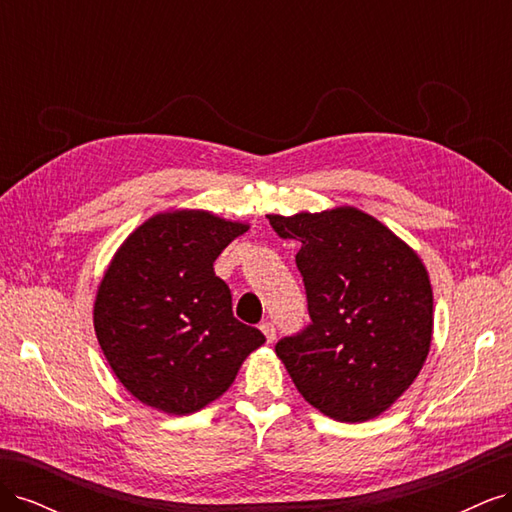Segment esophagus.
<instances>
[{"instance_id":"obj_1","label":"esophagus","mask_w":512,"mask_h":512,"mask_svg":"<svg viewBox=\"0 0 512 512\" xmlns=\"http://www.w3.org/2000/svg\"><path fill=\"white\" fill-rule=\"evenodd\" d=\"M260 331L265 333V337H267V342H269V344H273V342H275L277 333H275V324H273V322H269V320L260 322Z\"/></svg>"}]
</instances>
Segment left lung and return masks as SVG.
I'll return each instance as SVG.
<instances>
[{
  "label": "left lung",
  "instance_id": "left-lung-1",
  "mask_svg": "<svg viewBox=\"0 0 512 512\" xmlns=\"http://www.w3.org/2000/svg\"><path fill=\"white\" fill-rule=\"evenodd\" d=\"M269 224L301 243L294 260L312 318L275 344L277 356L307 404L339 423L369 421L427 359L433 294L421 258L354 207L269 215Z\"/></svg>",
  "mask_w": 512,
  "mask_h": 512
}]
</instances>
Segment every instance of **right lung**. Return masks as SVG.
Returning <instances> with one entry per match:
<instances>
[{
  "mask_svg": "<svg viewBox=\"0 0 512 512\" xmlns=\"http://www.w3.org/2000/svg\"><path fill=\"white\" fill-rule=\"evenodd\" d=\"M247 230L207 211L153 215L123 241L94 305L100 348L143 404L192 414L235 382L265 335L232 316V294L213 271Z\"/></svg>",
  "mask_w": 512,
  "mask_h": 512,
  "instance_id": "obj_1",
  "label": "right lung"
}]
</instances>
